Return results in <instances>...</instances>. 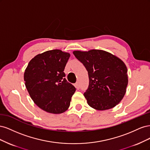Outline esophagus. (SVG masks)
Masks as SVG:
<instances>
[{
  "label": "esophagus",
  "mask_w": 150,
  "mask_h": 150,
  "mask_svg": "<svg viewBox=\"0 0 150 150\" xmlns=\"http://www.w3.org/2000/svg\"><path fill=\"white\" fill-rule=\"evenodd\" d=\"M75 87L78 89H79V88H80V84H79V82H77L76 84H75Z\"/></svg>",
  "instance_id": "34e87169"
}]
</instances>
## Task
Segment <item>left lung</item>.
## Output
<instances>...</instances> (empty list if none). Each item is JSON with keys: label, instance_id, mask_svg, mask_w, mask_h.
Returning <instances> with one entry per match:
<instances>
[{"label": "left lung", "instance_id": "left-lung-1", "mask_svg": "<svg viewBox=\"0 0 150 150\" xmlns=\"http://www.w3.org/2000/svg\"><path fill=\"white\" fill-rule=\"evenodd\" d=\"M73 54L88 71L89 86L84 96L89 105L101 111L117 105L123 98L128 83L125 63L102 50L76 51Z\"/></svg>", "mask_w": 150, "mask_h": 150}]
</instances>
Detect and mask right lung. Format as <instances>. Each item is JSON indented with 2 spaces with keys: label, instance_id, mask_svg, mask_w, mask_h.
Here are the masks:
<instances>
[{
  "label": "right lung",
  "instance_id": "1",
  "mask_svg": "<svg viewBox=\"0 0 150 150\" xmlns=\"http://www.w3.org/2000/svg\"><path fill=\"white\" fill-rule=\"evenodd\" d=\"M70 54L54 49L32 59L24 72V81L30 98L44 111L60 114L69 107L76 91L64 72Z\"/></svg>",
  "mask_w": 150,
  "mask_h": 150
}]
</instances>
